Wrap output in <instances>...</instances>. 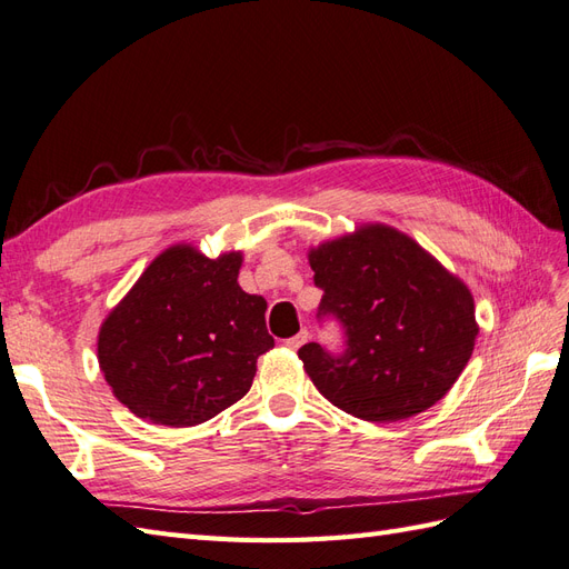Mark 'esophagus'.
Here are the masks:
<instances>
[{"instance_id":"esophagus-1","label":"esophagus","mask_w":569,"mask_h":569,"mask_svg":"<svg viewBox=\"0 0 569 569\" xmlns=\"http://www.w3.org/2000/svg\"><path fill=\"white\" fill-rule=\"evenodd\" d=\"M308 339H310V333H308V331H300L298 337H290V339L286 341V346L290 348V351H298V348H300L305 341H308Z\"/></svg>"}]
</instances>
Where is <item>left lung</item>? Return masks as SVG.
I'll list each match as a JSON object with an SVG mask.
<instances>
[{
    "mask_svg": "<svg viewBox=\"0 0 569 569\" xmlns=\"http://www.w3.org/2000/svg\"><path fill=\"white\" fill-rule=\"evenodd\" d=\"M322 288L317 319L333 317L343 351L305 343V372L341 411L372 423L430 409L459 380L478 337L473 298L403 232L362 226L310 252Z\"/></svg>",
    "mask_w": 569,
    "mask_h": 569,
    "instance_id": "obj_1",
    "label": "left lung"
}]
</instances>
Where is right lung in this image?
Here are the masks:
<instances>
[{"label":"right lung","mask_w":569,"mask_h":569,"mask_svg":"<svg viewBox=\"0 0 569 569\" xmlns=\"http://www.w3.org/2000/svg\"><path fill=\"white\" fill-rule=\"evenodd\" d=\"M240 252L218 259L189 244L158 254L98 333L106 382L134 416L189 428L252 387L273 348L267 300L238 286Z\"/></svg>","instance_id":"right-lung-1"}]
</instances>
